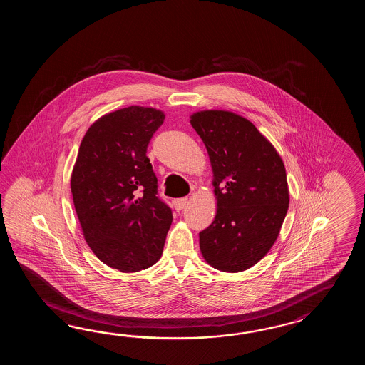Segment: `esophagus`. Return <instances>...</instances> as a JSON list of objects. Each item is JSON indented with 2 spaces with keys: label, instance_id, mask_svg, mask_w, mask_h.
I'll use <instances>...</instances> for the list:
<instances>
[{
  "label": "esophagus",
  "instance_id": "esophagus-1",
  "mask_svg": "<svg viewBox=\"0 0 365 365\" xmlns=\"http://www.w3.org/2000/svg\"><path fill=\"white\" fill-rule=\"evenodd\" d=\"M187 202H189V198L187 197H184V198H178V200H175L173 201V207L180 211V210L184 209L186 205H187Z\"/></svg>",
  "mask_w": 365,
  "mask_h": 365
}]
</instances>
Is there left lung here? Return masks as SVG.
<instances>
[{
  "label": "left lung",
  "mask_w": 365,
  "mask_h": 365,
  "mask_svg": "<svg viewBox=\"0 0 365 365\" xmlns=\"http://www.w3.org/2000/svg\"><path fill=\"white\" fill-rule=\"evenodd\" d=\"M190 124L203 140L214 173L217 215L200 232L206 262L239 272L262 259L279 235L289 194L283 160L244 117L228 110H201Z\"/></svg>",
  "instance_id": "1"
}]
</instances>
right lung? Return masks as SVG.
<instances>
[{"instance_id": "1", "label": "right lung", "mask_w": 365, "mask_h": 365, "mask_svg": "<svg viewBox=\"0 0 365 365\" xmlns=\"http://www.w3.org/2000/svg\"><path fill=\"white\" fill-rule=\"evenodd\" d=\"M162 110L132 106L104 115L86 132L70 187L88 247L103 264L135 272L156 264L172 211L156 194L146 153Z\"/></svg>"}]
</instances>
